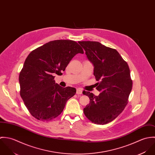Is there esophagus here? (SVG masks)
<instances>
[{
    "instance_id": "esophagus-1",
    "label": "esophagus",
    "mask_w": 155,
    "mask_h": 155,
    "mask_svg": "<svg viewBox=\"0 0 155 155\" xmlns=\"http://www.w3.org/2000/svg\"><path fill=\"white\" fill-rule=\"evenodd\" d=\"M76 94H82V90L81 88L77 89Z\"/></svg>"
}]
</instances>
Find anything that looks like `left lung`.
<instances>
[{
	"label": "left lung",
	"mask_w": 155,
	"mask_h": 155,
	"mask_svg": "<svg viewBox=\"0 0 155 155\" xmlns=\"http://www.w3.org/2000/svg\"><path fill=\"white\" fill-rule=\"evenodd\" d=\"M93 64L94 75L99 81L95 96L88 91L89 104L84 109L86 117L95 124L104 125L115 119L124 110L133 87L130 70L127 63L114 49L98 42H79Z\"/></svg>",
	"instance_id": "left-lung-1"
}]
</instances>
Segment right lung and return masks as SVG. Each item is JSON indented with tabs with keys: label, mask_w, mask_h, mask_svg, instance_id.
<instances>
[{
	"label": "right lung",
	"mask_w": 155,
	"mask_h": 155,
	"mask_svg": "<svg viewBox=\"0 0 155 155\" xmlns=\"http://www.w3.org/2000/svg\"><path fill=\"white\" fill-rule=\"evenodd\" d=\"M82 47L71 40H56L32 51L25 60L19 75L20 95L25 106L36 119L51 120L63 111L68 99L76 92L74 88H63L55 83L54 75H60Z\"/></svg>",
	"instance_id": "add662e5"
}]
</instances>
